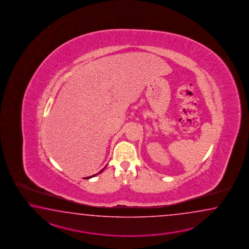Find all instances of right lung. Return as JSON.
<instances>
[{"mask_svg": "<svg viewBox=\"0 0 249 249\" xmlns=\"http://www.w3.org/2000/svg\"><path fill=\"white\" fill-rule=\"evenodd\" d=\"M106 166H107V165H106ZM106 166H105V167H104V168H103V169L101 170V171H100V172H99V173H98V174H96V175H91V176H89V177H85V179H90V178H91V177H94V176H96V175H99V174H101V172H102V171H103V170H104V169H105V168H106Z\"/></svg>", "mask_w": 249, "mask_h": 249, "instance_id": "1", "label": "right lung"}]
</instances>
